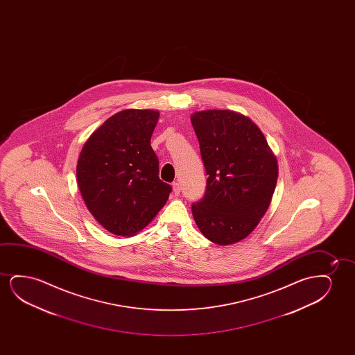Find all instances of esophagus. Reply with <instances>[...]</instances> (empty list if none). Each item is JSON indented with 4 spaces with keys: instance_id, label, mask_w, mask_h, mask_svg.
Segmentation results:
<instances>
[{
    "instance_id": "34e87169",
    "label": "esophagus",
    "mask_w": 355,
    "mask_h": 355,
    "mask_svg": "<svg viewBox=\"0 0 355 355\" xmlns=\"http://www.w3.org/2000/svg\"><path fill=\"white\" fill-rule=\"evenodd\" d=\"M172 188H173V194H175V196H178V195L180 194V183H177V182H175V183L172 184Z\"/></svg>"
}]
</instances>
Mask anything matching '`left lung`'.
Segmentation results:
<instances>
[{
  "label": "left lung",
  "mask_w": 355,
  "mask_h": 355,
  "mask_svg": "<svg viewBox=\"0 0 355 355\" xmlns=\"http://www.w3.org/2000/svg\"><path fill=\"white\" fill-rule=\"evenodd\" d=\"M190 120L209 175L204 198L191 205L195 223L212 243H239L270 205L277 157L257 125L240 112L204 110Z\"/></svg>",
  "instance_id": "1"
}]
</instances>
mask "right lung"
<instances>
[{
    "label": "right lung",
    "mask_w": 355,
    "mask_h": 355,
    "mask_svg": "<svg viewBox=\"0 0 355 355\" xmlns=\"http://www.w3.org/2000/svg\"><path fill=\"white\" fill-rule=\"evenodd\" d=\"M160 114L126 109L93 132L78 156V184L93 217L107 232L133 236L146 228L172 191L159 178L150 146Z\"/></svg>",
    "instance_id": "add662e5"
}]
</instances>
